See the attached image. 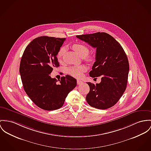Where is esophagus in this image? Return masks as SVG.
Returning <instances> with one entry per match:
<instances>
[{
	"mask_svg": "<svg viewBox=\"0 0 151 151\" xmlns=\"http://www.w3.org/2000/svg\"><path fill=\"white\" fill-rule=\"evenodd\" d=\"M77 83L78 84H81V83H83V81L81 80H77Z\"/></svg>",
	"mask_w": 151,
	"mask_h": 151,
	"instance_id": "esophagus-1",
	"label": "esophagus"
}]
</instances>
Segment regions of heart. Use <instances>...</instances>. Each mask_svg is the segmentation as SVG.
<instances>
[{"label": "heart", "instance_id": "heart-1", "mask_svg": "<svg viewBox=\"0 0 151 151\" xmlns=\"http://www.w3.org/2000/svg\"><path fill=\"white\" fill-rule=\"evenodd\" d=\"M73 49L75 51V52L81 58L85 57V60L88 62L92 61L93 57L91 55H88V53L90 51L89 47L87 45L83 44H75L72 45ZM66 48L65 47H62L58 50V60H61L63 58L64 53H65ZM87 68L84 66H78V67H70L68 69V73L70 75L75 77V78H81L83 73L86 72Z\"/></svg>", "mask_w": 151, "mask_h": 151}]
</instances>
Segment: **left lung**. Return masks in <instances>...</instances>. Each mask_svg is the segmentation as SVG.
<instances>
[{
  "label": "left lung",
  "mask_w": 151,
  "mask_h": 151,
  "mask_svg": "<svg viewBox=\"0 0 151 151\" xmlns=\"http://www.w3.org/2000/svg\"><path fill=\"white\" fill-rule=\"evenodd\" d=\"M76 37L96 49V61L89 75L92 78L102 77L100 83L87 82L90 92L86 101L96 109H109L116 104L126 90L129 70L127 56L119 43L106 33Z\"/></svg>",
  "instance_id": "obj_1"
}]
</instances>
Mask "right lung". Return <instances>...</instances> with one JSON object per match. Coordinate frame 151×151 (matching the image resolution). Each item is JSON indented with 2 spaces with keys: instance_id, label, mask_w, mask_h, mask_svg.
<instances>
[{
  "instance_id": "obj_1",
  "label": "right lung",
  "mask_w": 151,
  "mask_h": 151,
  "mask_svg": "<svg viewBox=\"0 0 151 151\" xmlns=\"http://www.w3.org/2000/svg\"><path fill=\"white\" fill-rule=\"evenodd\" d=\"M65 40L37 37L26 47L21 60L19 72L24 90L35 105L45 110L61 107L77 84L70 75L61 77L59 83L50 76L53 68L59 66L57 55Z\"/></svg>"
}]
</instances>
